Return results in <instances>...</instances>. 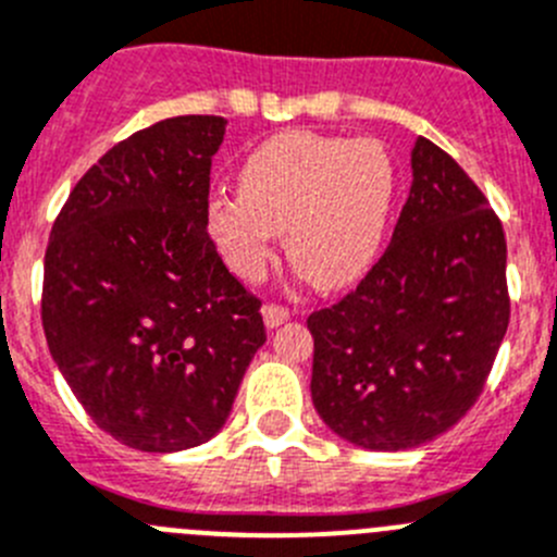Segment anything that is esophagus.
I'll return each mask as SVG.
<instances>
[{"label":"esophagus","mask_w":557,"mask_h":557,"mask_svg":"<svg viewBox=\"0 0 557 557\" xmlns=\"http://www.w3.org/2000/svg\"><path fill=\"white\" fill-rule=\"evenodd\" d=\"M288 319H290V310L285 308V305H274V302L263 305V321H267L269 330H274V326L285 324V321H288Z\"/></svg>","instance_id":"1"}]
</instances>
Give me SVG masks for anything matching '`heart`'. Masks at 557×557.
Segmentation results:
<instances>
[{"label": "heart", "mask_w": 557, "mask_h": 557, "mask_svg": "<svg viewBox=\"0 0 557 557\" xmlns=\"http://www.w3.org/2000/svg\"><path fill=\"white\" fill-rule=\"evenodd\" d=\"M398 175L376 139L294 128L244 159L238 195L208 200V231L242 280H258L285 231L294 269L324 290L366 277L384 247Z\"/></svg>", "instance_id": "obj_1"}]
</instances>
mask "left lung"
<instances>
[{"mask_svg": "<svg viewBox=\"0 0 557 557\" xmlns=\"http://www.w3.org/2000/svg\"><path fill=\"white\" fill-rule=\"evenodd\" d=\"M508 315L500 220L470 175L418 137L389 247L355 290L308 319L321 420L368 450L445 434L481 396Z\"/></svg>", "mask_w": 557, "mask_h": 557, "instance_id": "1", "label": "left lung"}]
</instances>
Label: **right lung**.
<instances>
[{
    "label": "right lung",
    "instance_id": "obj_1",
    "mask_svg": "<svg viewBox=\"0 0 557 557\" xmlns=\"http://www.w3.org/2000/svg\"><path fill=\"white\" fill-rule=\"evenodd\" d=\"M225 123L181 114L114 145L71 189L46 247L51 357L98 429L148 454L208 443L267 343L261 299L206 231Z\"/></svg>",
    "mask_w": 557,
    "mask_h": 557
}]
</instances>
